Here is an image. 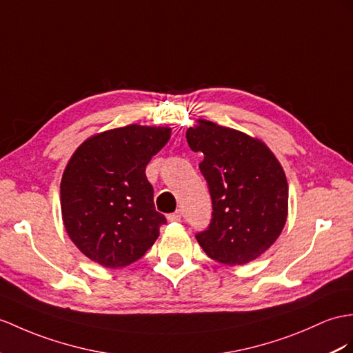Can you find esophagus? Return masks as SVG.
I'll list each match as a JSON object with an SVG mask.
<instances>
[{
  "mask_svg": "<svg viewBox=\"0 0 353 353\" xmlns=\"http://www.w3.org/2000/svg\"><path fill=\"white\" fill-rule=\"evenodd\" d=\"M169 221H181V211H175L172 214H168Z\"/></svg>",
  "mask_w": 353,
  "mask_h": 353,
  "instance_id": "esophagus-1",
  "label": "esophagus"
}]
</instances>
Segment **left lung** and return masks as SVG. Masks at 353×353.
Here are the masks:
<instances>
[{
	"label": "left lung",
	"mask_w": 353,
	"mask_h": 353,
	"mask_svg": "<svg viewBox=\"0 0 353 353\" xmlns=\"http://www.w3.org/2000/svg\"><path fill=\"white\" fill-rule=\"evenodd\" d=\"M187 142L199 163L212 201L210 228L196 235L211 259L245 265L277 241L288 220L286 174L257 137L208 119H196Z\"/></svg>",
	"instance_id": "1"
}]
</instances>
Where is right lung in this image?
I'll return each mask as SVG.
<instances>
[{"instance_id": "add662e5", "label": "right lung", "mask_w": 353, "mask_h": 353, "mask_svg": "<svg viewBox=\"0 0 353 353\" xmlns=\"http://www.w3.org/2000/svg\"><path fill=\"white\" fill-rule=\"evenodd\" d=\"M170 127L130 124L94 134L68 160L61 214L68 238L105 268H123L147 253L166 223L145 175Z\"/></svg>"}]
</instances>
